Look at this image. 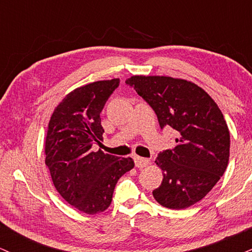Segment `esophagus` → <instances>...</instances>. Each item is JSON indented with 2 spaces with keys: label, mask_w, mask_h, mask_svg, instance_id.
Listing matches in <instances>:
<instances>
[{
  "label": "esophagus",
  "mask_w": 252,
  "mask_h": 252,
  "mask_svg": "<svg viewBox=\"0 0 252 252\" xmlns=\"http://www.w3.org/2000/svg\"><path fill=\"white\" fill-rule=\"evenodd\" d=\"M150 160L147 158H141V157H134V164L138 168H143L149 165Z\"/></svg>",
  "instance_id": "1"
}]
</instances>
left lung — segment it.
I'll return each mask as SVG.
<instances>
[{"instance_id": "8db88e82", "label": "left lung", "mask_w": 252, "mask_h": 252, "mask_svg": "<svg viewBox=\"0 0 252 252\" xmlns=\"http://www.w3.org/2000/svg\"><path fill=\"white\" fill-rule=\"evenodd\" d=\"M146 100L159 125L178 132L177 145L159 153L162 182L152 192L167 209H186L202 200L225 172L230 133L217 103L202 87L184 79L133 75L126 80Z\"/></svg>"}]
</instances>
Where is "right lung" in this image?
I'll return each instance as SVG.
<instances>
[{
    "mask_svg": "<svg viewBox=\"0 0 252 252\" xmlns=\"http://www.w3.org/2000/svg\"><path fill=\"white\" fill-rule=\"evenodd\" d=\"M119 81L75 88L56 106L47 129L44 153L53 184L68 204L87 215L108 209L118 180L134 167L132 158L91 150L103 139L100 113Z\"/></svg>",
    "mask_w": 252,
    "mask_h": 252,
    "instance_id": "add662e5",
    "label": "right lung"
}]
</instances>
